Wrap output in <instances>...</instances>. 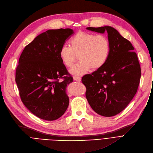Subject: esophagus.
<instances>
[{"mask_svg":"<svg viewBox=\"0 0 153 153\" xmlns=\"http://www.w3.org/2000/svg\"><path fill=\"white\" fill-rule=\"evenodd\" d=\"M74 79L76 81V82H80V81H81V78L79 77V76H74Z\"/></svg>","mask_w":153,"mask_h":153,"instance_id":"34e87169","label":"esophagus"}]
</instances>
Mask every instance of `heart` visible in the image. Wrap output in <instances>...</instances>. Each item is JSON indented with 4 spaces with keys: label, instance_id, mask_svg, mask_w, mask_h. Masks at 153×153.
Returning a JSON list of instances; mask_svg holds the SVG:
<instances>
[{
    "label": "heart",
    "instance_id": "obj_1",
    "mask_svg": "<svg viewBox=\"0 0 153 153\" xmlns=\"http://www.w3.org/2000/svg\"><path fill=\"white\" fill-rule=\"evenodd\" d=\"M70 46L64 45L59 56L66 67H71L77 55L80 61L70 70V73L82 75L91 68L97 70L107 62L110 53V42L107 36L85 31H79L70 40Z\"/></svg>",
    "mask_w": 153,
    "mask_h": 153
}]
</instances>
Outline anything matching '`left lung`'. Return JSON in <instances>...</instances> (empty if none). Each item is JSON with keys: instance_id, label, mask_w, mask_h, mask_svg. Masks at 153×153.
I'll return each mask as SVG.
<instances>
[{"instance_id": "1", "label": "left lung", "mask_w": 153, "mask_h": 153, "mask_svg": "<svg viewBox=\"0 0 153 153\" xmlns=\"http://www.w3.org/2000/svg\"><path fill=\"white\" fill-rule=\"evenodd\" d=\"M86 29L108 34L110 53L105 64L82 79L86 97L94 112L112 117L125 109L137 92L141 78L138 59L131 42L111 26Z\"/></svg>"}]
</instances>
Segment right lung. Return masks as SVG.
<instances>
[{
  "mask_svg": "<svg viewBox=\"0 0 153 153\" xmlns=\"http://www.w3.org/2000/svg\"><path fill=\"white\" fill-rule=\"evenodd\" d=\"M72 34L69 28L48 30L27 45L20 57L15 82L21 100L41 119L57 120L68 106L65 90L73 78L62 62L59 51Z\"/></svg>",
  "mask_w": 153,
  "mask_h": 153,
  "instance_id": "1",
  "label": "right lung"
}]
</instances>
